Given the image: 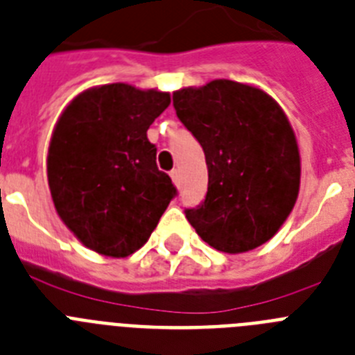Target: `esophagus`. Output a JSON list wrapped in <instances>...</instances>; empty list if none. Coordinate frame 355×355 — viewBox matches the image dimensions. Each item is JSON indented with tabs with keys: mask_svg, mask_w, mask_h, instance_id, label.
Returning a JSON list of instances; mask_svg holds the SVG:
<instances>
[{
	"mask_svg": "<svg viewBox=\"0 0 355 355\" xmlns=\"http://www.w3.org/2000/svg\"><path fill=\"white\" fill-rule=\"evenodd\" d=\"M171 178H172V181H174L175 187H178V184H180V171H178V168H174V171L171 172Z\"/></svg>",
	"mask_w": 355,
	"mask_h": 355,
	"instance_id": "34e87169",
	"label": "esophagus"
}]
</instances>
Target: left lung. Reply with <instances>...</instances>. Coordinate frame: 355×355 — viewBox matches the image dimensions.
Here are the masks:
<instances>
[{
    "instance_id": "left-lung-1",
    "label": "left lung",
    "mask_w": 355,
    "mask_h": 355,
    "mask_svg": "<svg viewBox=\"0 0 355 355\" xmlns=\"http://www.w3.org/2000/svg\"><path fill=\"white\" fill-rule=\"evenodd\" d=\"M175 114L205 150L208 192L187 210L199 237L224 253L268 242L300 192L296 136L278 102L226 78L172 93Z\"/></svg>"
}]
</instances>
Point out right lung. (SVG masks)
Returning <instances> with one entry per match:
<instances>
[{"instance_id": "right-lung-1", "label": "right lung", "mask_w": 355, "mask_h": 355, "mask_svg": "<svg viewBox=\"0 0 355 355\" xmlns=\"http://www.w3.org/2000/svg\"><path fill=\"white\" fill-rule=\"evenodd\" d=\"M168 104L165 91L104 84L75 96L57 120L46 157L51 199L69 232L100 255L140 250L175 196L147 138Z\"/></svg>"}]
</instances>
